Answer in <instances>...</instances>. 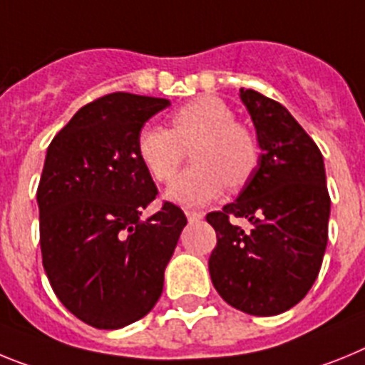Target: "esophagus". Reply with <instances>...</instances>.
<instances>
[{
    "label": "esophagus",
    "mask_w": 365,
    "mask_h": 365,
    "mask_svg": "<svg viewBox=\"0 0 365 365\" xmlns=\"http://www.w3.org/2000/svg\"><path fill=\"white\" fill-rule=\"evenodd\" d=\"M185 217L189 222H198L204 218V213H202V211H192V209H187Z\"/></svg>",
    "instance_id": "1"
}]
</instances>
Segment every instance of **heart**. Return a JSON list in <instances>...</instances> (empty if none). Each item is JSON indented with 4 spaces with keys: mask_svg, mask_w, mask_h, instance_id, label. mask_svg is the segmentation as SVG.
<instances>
[{
    "mask_svg": "<svg viewBox=\"0 0 365 365\" xmlns=\"http://www.w3.org/2000/svg\"><path fill=\"white\" fill-rule=\"evenodd\" d=\"M139 160L158 182H169L191 152V169L174 180L165 196L182 207H200L217 200L226 183L242 187L259 163L257 141L237 125L235 113L217 97L183 104L170 117V128L147 123L135 138Z\"/></svg>",
    "mask_w": 365,
    "mask_h": 365,
    "instance_id": "obj_1",
    "label": "heart"
}]
</instances>
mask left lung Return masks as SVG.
I'll return each mask as SVG.
<instances>
[{"label":"left lung","mask_w":365,"mask_h":365,"mask_svg":"<svg viewBox=\"0 0 365 365\" xmlns=\"http://www.w3.org/2000/svg\"><path fill=\"white\" fill-rule=\"evenodd\" d=\"M261 148L257 169L235 202L209 213L217 246L209 257L213 287L226 303L252 316L297 305L322 268L331 198L323 156L283 104L240 88ZM248 217L250 232L229 218Z\"/></svg>","instance_id":"8db88e82"}]
</instances>
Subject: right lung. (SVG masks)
<instances>
[{
	"instance_id": "obj_1",
	"label": "right lung",
	"mask_w": 365,
	"mask_h": 365,
	"mask_svg": "<svg viewBox=\"0 0 365 365\" xmlns=\"http://www.w3.org/2000/svg\"><path fill=\"white\" fill-rule=\"evenodd\" d=\"M169 99L117 93L82 106L51 141L38 185L40 248L60 303L95 329H121L147 316L187 218L158 195L139 160V128Z\"/></svg>"
}]
</instances>
